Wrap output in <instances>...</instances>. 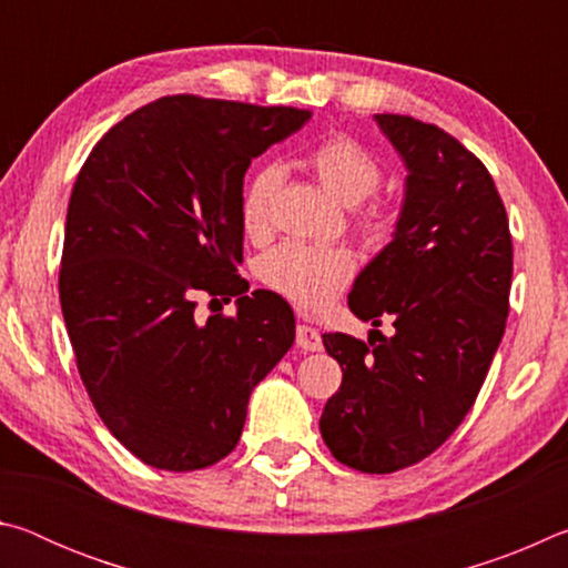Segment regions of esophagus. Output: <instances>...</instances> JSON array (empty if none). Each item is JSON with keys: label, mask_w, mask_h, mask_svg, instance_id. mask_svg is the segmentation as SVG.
I'll use <instances>...</instances> for the list:
<instances>
[{"label": "esophagus", "mask_w": 568, "mask_h": 568, "mask_svg": "<svg viewBox=\"0 0 568 568\" xmlns=\"http://www.w3.org/2000/svg\"><path fill=\"white\" fill-rule=\"evenodd\" d=\"M295 343L301 353H315L323 348V341H321V333L311 328V325H297L295 328Z\"/></svg>", "instance_id": "obj_1"}]
</instances>
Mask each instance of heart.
Wrapping results in <instances>:
<instances>
[{"label":"heart","mask_w":568,"mask_h":568,"mask_svg":"<svg viewBox=\"0 0 568 568\" xmlns=\"http://www.w3.org/2000/svg\"><path fill=\"white\" fill-rule=\"evenodd\" d=\"M305 165L345 205H353V227L365 245L381 247L396 233V207L371 197L381 187L378 160L348 134H333L307 150ZM281 170L265 165L250 175L240 197V220L247 235L271 233ZM257 277L303 311H321L353 277V255L338 245L283 243L261 257Z\"/></svg>","instance_id":"heart-1"}]
</instances>
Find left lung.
Listing matches in <instances>:
<instances>
[{
	"label": "left lung",
	"instance_id": "1",
	"mask_svg": "<svg viewBox=\"0 0 568 568\" xmlns=\"http://www.w3.org/2000/svg\"><path fill=\"white\" fill-rule=\"evenodd\" d=\"M408 168L396 235L353 283L361 321H393L368 343L325 333L343 383L321 434L341 464L393 474L444 446L474 406L506 331L514 245L484 162L454 134L376 114Z\"/></svg>",
	"mask_w": 568,
	"mask_h": 568
}]
</instances>
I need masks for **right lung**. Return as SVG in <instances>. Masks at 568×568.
<instances>
[{
  "instance_id": "right-lung-1",
  "label": "right lung",
  "mask_w": 568,
  "mask_h": 568,
  "mask_svg": "<svg viewBox=\"0 0 568 568\" xmlns=\"http://www.w3.org/2000/svg\"><path fill=\"white\" fill-rule=\"evenodd\" d=\"M311 110L172 94L92 148L67 207L60 303L94 410L142 464L197 470L237 446L247 398L295 341L281 295L250 293L240 197L253 158ZM200 294L235 316L194 318ZM213 301V302H214Z\"/></svg>"
}]
</instances>
